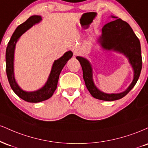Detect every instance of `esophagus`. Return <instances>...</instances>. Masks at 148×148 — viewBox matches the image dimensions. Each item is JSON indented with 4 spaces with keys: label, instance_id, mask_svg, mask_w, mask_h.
I'll return each instance as SVG.
<instances>
[{
    "label": "esophagus",
    "instance_id": "1",
    "mask_svg": "<svg viewBox=\"0 0 148 148\" xmlns=\"http://www.w3.org/2000/svg\"><path fill=\"white\" fill-rule=\"evenodd\" d=\"M72 51H73V53H74V55L75 56H78L79 53V49L78 48H76V47H74V48H72Z\"/></svg>",
    "mask_w": 148,
    "mask_h": 148
}]
</instances>
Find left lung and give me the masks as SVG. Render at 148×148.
Returning <instances> with one entry per match:
<instances>
[{
  "mask_svg": "<svg viewBox=\"0 0 148 148\" xmlns=\"http://www.w3.org/2000/svg\"><path fill=\"white\" fill-rule=\"evenodd\" d=\"M114 20L103 25L101 35L97 39L98 43L103 50L113 51L125 56L134 72L132 82L125 91L119 93H106L98 89L93 80V69L88 59L77 56L83 69V78L86 88L93 97L103 101H115L125 97L134 87L142 69L140 44L138 38L127 22L111 15Z\"/></svg>",
  "mask_w": 148,
  "mask_h": 148,
  "instance_id": "left-lung-1",
  "label": "left lung"
}]
</instances>
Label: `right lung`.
Instances as JSON below:
<instances>
[{
    "instance_id": "add662e5",
    "label": "right lung",
    "mask_w": 148,
    "mask_h": 148,
    "mask_svg": "<svg viewBox=\"0 0 148 148\" xmlns=\"http://www.w3.org/2000/svg\"><path fill=\"white\" fill-rule=\"evenodd\" d=\"M42 21V16L39 15H33L30 16L24 23H21L16 28L12 35L10 42H8L5 53L6 73L11 88L15 94L25 101L31 103H37L45 101L52 97L57 88L59 76L64 66L67 62L72 57L73 53L68 51L64 55L53 63L51 72L45 84L40 89L35 91H25L18 86L14 77V52L16 45L20 37L25 32L29 30L32 26Z\"/></svg>"
}]
</instances>
